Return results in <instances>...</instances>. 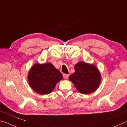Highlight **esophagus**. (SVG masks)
I'll return each mask as SVG.
<instances>
[{"label":"esophagus","mask_w":127,"mask_h":127,"mask_svg":"<svg viewBox=\"0 0 127 127\" xmlns=\"http://www.w3.org/2000/svg\"><path fill=\"white\" fill-rule=\"evenodd\" d=\"M68 77H69V74H63V77L64 79H67L68 78Z\"/></svg>","instance_id":"esophagus-1"}]
</instances>
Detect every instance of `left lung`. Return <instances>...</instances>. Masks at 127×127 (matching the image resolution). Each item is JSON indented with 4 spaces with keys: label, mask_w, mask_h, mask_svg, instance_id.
I'll return each mask as SVG.
<instances>
[{
    "label": "left lung",
    "mask_w": 127,
    "mask_h": 127,
    "mask_svg": "<svg viewBox=\"0 0 127 127\" xmlns=\"http://www.w3.org/2000/svg\"><path fill=\"white\" fill-rule=\"evenodd\" d=\"M75 72L69 77L78 91L89 94L97 89L101 81L99 71L95 66L80 62L75 65Z\"/></svg>",
    "instance_id": "obj_1"
}]
</instances>
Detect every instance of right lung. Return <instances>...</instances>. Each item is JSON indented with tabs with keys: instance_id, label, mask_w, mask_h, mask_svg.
Here are the masks:
<instances>
[{
	"instance_id": "1",
	"label": "right lung",
	"mask_w": 127,
	"mask_h": 127,
	"mask_svg": "<svg viewBox=\"0 0 127 127\" xmlns=\"http://www.w3.org/2000/svg\"><path fill=\"white\" fill-rule=\"evenodd\" d=\"M28 78L34 91L45 95L53 91L56 84L63 79V76L51 63H37L30 70Z\"/></svg>"
}]
</instances>
